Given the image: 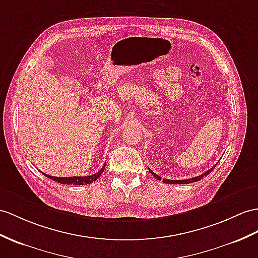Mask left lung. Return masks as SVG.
Instances as JSON below:
<instances>
[{"mask_svg": "<svg viewBox=\"0 0 258 258\" xmlns=\"http://www.w3.org/2000/svg\"><path fill=\"white\" fill-rule=\"evenodd\" d=\"M218 163H219V162H217V164H218ZM217 164H215L210 169H208V171L205 172V173L202 174V175H199V176H197V177H192V178H188V179H181V180H177V179L173 180V179H165V178H164V179H163V181H164V183H166V184H191V183H195V181L200 180L203 177L207 176V175H208L209 173H211V172L213 171V168H215V167L217 166ZM149 169H150V168H149ZM150 172L152 173V175H153L154 177H156L159 180H161V177L159 176V175H156L154 172L151 171V169H150Z\"/></svg>", "mask_w": 258, "mask_h": 258, "instance_id": "left-lung-1", "label": "left lung"}]
</instances>
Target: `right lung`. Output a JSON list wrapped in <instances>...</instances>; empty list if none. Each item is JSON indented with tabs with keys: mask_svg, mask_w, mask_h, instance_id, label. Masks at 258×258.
I'll list each match as a JSON object with an SVG mask.
<instances>
[{
	"mask_svg": "<svg viewBox=\"0 0 258 258\" xmlns=\"http://www.w3.org/2000/svg\"><path fill=\"white\" fill-rule=\"evenodd\" d=\"M106 166V163L104 164V166L99 169V171L95 174L90 175V176H73V177H54V176H50V175H47L45 173H42L40 171V173H42L45 175L46 177L52 179L54 181H58L60 184H64V185H86V184H91L93 181H95L102 173L104 172Z\"/></svg>",
	"mask_w": 258,
	"mask_h": 258,
	"instance_id": "add662e5",
	"label": "right lung"
}]
</instances>
